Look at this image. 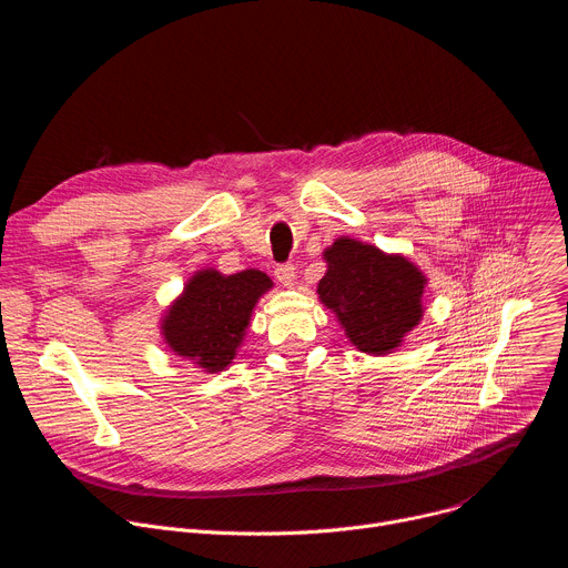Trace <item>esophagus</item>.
I'll use <instances>...</instances> for the list:
<instances>
[{"label": "esophagus", "mask_w": 568, "mask_h": 568, "mask_svg": "<svg viewBox=\"0 0 568 568\" xmlns=\"http://www.w3.org/2000/svg\"><path fill=\"white\" fill-rule=\"evenodd\" d=\"M274 276H276L283 285H292V281H294V276H296V267H294L292 263H283V265H278V267L274 270Z\"/></svg>", "instance_id": "esophagus-1"}]
</instances>
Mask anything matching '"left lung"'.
Here are the masks:
<instances>
[{
    "mask_svg": "<svg viewBox=\"0 0 568 568\" xmlns=\"http://www.w3.org/2000/svg\"><path fill=\"white\" fill-rule=\"evenodd\" d=\"M323 258L328 272L318 281V298L362 353H390L418 326L427 278L414 263L351 237H339Z\"/></svg>",
    "mask_w": 568,
    "mask_h": 568,
    "instance_id": "8db88e82",
    "label": "left lung"
}]
</instances>
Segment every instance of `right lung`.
<instances>
[{
    "instance_id": "1",
    "label": "right lung",
    "mask_w": 568,
    "mask_h": 568,
    "mask_svg": "<svg viewBox=\"0 0 568 568\" xmlns=\"http://www.w3.org/2000/svg\"><path fill=\"white\" fill-rule=\"evenodd\" d=\"M270 287V276L258 270L231 276L215 270L197 272L164 318L166 344L206 373L224 371L250 326L256 301Z\"/></svg>"
}]
</instances>
